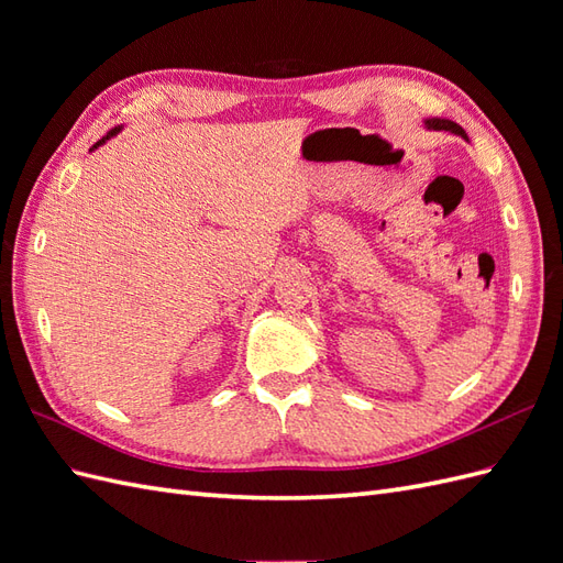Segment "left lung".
Returning <instances> with one entry per match:
<instances>
[{"mask_svg": "<svg viewBox=\"0 0 563 563\" xmlns=\"http://www.w3.org/2000/svg\"><path fill=\"white\" fill-rule=\"evenodd\" d=\"M428 129H437V131H451V133H457V135H465V131L460 129L455 122H451V119H428Z\"/></svg>", "mask_w": 563, "mask_h": 563, "instance_id": "left-lung-1", "label": "left lung"}]
</instances>
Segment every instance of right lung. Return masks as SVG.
I'll use <instances>...</instances> for the list:
<instances>
[{"instance_id": "add662e5", "label": "right lung", "mask_w": 563, "mask_h": 563, "mask_svg": "<svg viewBox=\"0 0 563 563\" xmlns=\"http://www.w3.org/2000/svg\"><path fill=\"white\" fill-rule=\"evenodd\" d=\"M117 131H119V129H112V131H110V133H108V135H106V139H100V141H98V143H96V145H93V147H98V145H103V143H106V141H108V139H110V135H114V133H117Z\"/></svg>"}]
</instances>
